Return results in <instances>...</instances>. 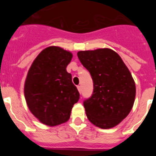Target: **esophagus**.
I'll use <instances>...</instances> for the list:
<instances>
[{
	"mask_svg": "<svg viewBox=\"0 0 156 156\" xmlns=\"http://www.w3.org/2000/svg\"><path fill=\"white\" fill-rule=\"evenodd\" d=\"M77 88H78V91H79V93H81V87L80 85H78L77 86Z\"/></svg>",
	"mask_w": 156,
	"mask_h": 156,
	"instance_id": "esophagus-1",
	"label": "esophagus"
}]
</instances>
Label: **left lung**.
Returning <instances> with one entry per match:
<instances>
[{"mask_svg": "<svg viewBox=\"0 0 156 156\" xmlns=\"http://www.w3.org/2000/svg\"><path fill=\"white\" fill-rule=\"evenodd\" d=\"M78 57L94 83L91 97L84 100L90 122L103 129L119 125L133 107L136 87L119 55L108 48L79 51Z\"/></svg>", "mask_w": 156, "mask_h": 156, "instance_id": "1", "label": "left lung"}]
</instances>
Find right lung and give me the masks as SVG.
I'll return each instance as SVG.
<instances>
[{
	"label": "right lung",
	"mask_w": 156,
	"mask_h": 156,
	"mask_svg": "<svg viewBox=\"0 0 156 156\" xmlns=\"http://www.w3.org/2000/svg\"><path fill=\"white\" fill-rule=\"evenodd\" d=\"M72 54L49 47L36 57L25 83V97L30 111L40 122L56 126L67 122L80 94L66 67Z\"/></svg>",
	"instance_id": "right-lung-1"
}]
</instances>
